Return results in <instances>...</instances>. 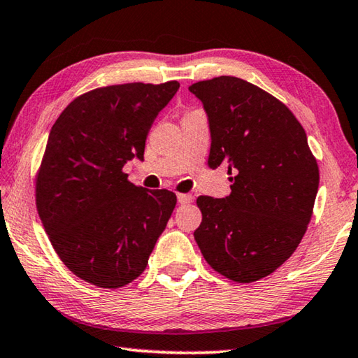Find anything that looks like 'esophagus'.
<instances>
[{
  "label": "esophagus",
  "instance_id": "1",
  "mask_svg": "<svg viewBox=\"0 0 358 358\" xmlns=\"http://www.w3.org/2000/svg\"><path fill=\"white\" fill-rule=\"evenodd\" d=\"M192 199H193V196L189 195V193H178V201L180 204H189V203H192Z\"/></svg>",
  "mask_w": 358,
  "mask_h": 358
}]
</instances>
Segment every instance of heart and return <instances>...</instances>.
I'll list each match as a JSON object with an SVG mask.
<instances>
[{
	"mask_svg": "<svg viewBox=\"0 0 358 358\" xmlns=\"http://www.w3.org/2000/svg\"><path fill=\"white\" fill-rule=\"evenodd\" d=\"M189 113H190V111H189Z\"/></svg>",
	"mask_w": 358,
	"mask_h": 358,
	"instance_id": "heart-1",
	"label": "heart"
}]
</instances>
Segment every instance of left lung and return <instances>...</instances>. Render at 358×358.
Here are the masks:
<instances>
[{
    "label": "left lung",
    "mask_w": 358,
    "mask_h": 358,
    "mask_svg": "<svg viewBox=\"0 0 358 358\" xmlns=\"http://www.w3.org/2000/svg\"><path fill=\"white\" fill-rule=\"evenodd\" d=\"M209 117L208 165L228 166L227 198L199 196L193 233L215 272L237 283L267 277L296 252L311 220L319 168L302 124L272 94L222 75L193 83Z\"/></svg>",
    "instance_id": "8db88e82"
}]
</instances>
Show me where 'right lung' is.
I'll return each instance as SVG.
<instances>
[{"mask_svg": "<svg viewBox=\"0 0 358 358\" xmlns=\"http://www.w3.org/2000/svg\"><path fill=\"white\" fill-rule=\"evenodd\" d=\"M178 81L97 87L73 99L50 130L36 206L56 255L78 278L116 289L144 272L176 195L148 190L122 166L143 160L150 125Z\"/></svg>", "mask_w": 358, "mask_h": 358, "instance_id": "right-lung-1", "label": "right lung"}]
</instances>
